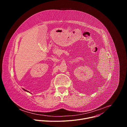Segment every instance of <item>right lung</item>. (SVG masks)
<instances>
[{
    "instance_id": "obj_1",
    "label": "right lung",
    "mask_w": 127,
    "mask_h": 127,
    "mask_svg": "<svg viewBox=\"0 0 127 127\" xmlns=\"http://www.w3.org/2000/svg\"><path fill=\"white\" fill-rule=\"evenodd\" d=\"M24 90H25V91H27V90H25V89H24ZM27 92H28V91H27Z\"/></svg>"
}]
</instances>
